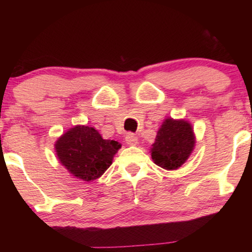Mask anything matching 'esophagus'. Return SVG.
I'll return each instance as SVG.
<instances>
[{
	"mask_svg": "<svg viewBox=\"0 0 252 252\" xmlns=\"http://www.w3.org/2000/svg\"><path fill=\"white\" fill-rule=\"evenodd\" d=\"M125 141H126V143L128 144V146H136V144L139 143V140H137V137L132 133L127 134Z\"/></svg>",
	"mask_w": 252,
	"mask_h": 252,
	"instance_id": "1",
	"label": "esophagus"
}]
</instances>
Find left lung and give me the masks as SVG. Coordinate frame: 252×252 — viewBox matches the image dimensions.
Masks as SVG:
<instances>
[{
	"label": "left lung",
	"instance_id": "8db88e82",
	"mask_svg": "<svg viewBox=\"0 0 252 252\" xmlns=\"http://www.w3.org/2000/svg\"><path fill=\"white\" fill-rule=\"evenodd\" d=\"M195 143L196 136L190 123L185 119L166 118L151 144V158L164 170H178L187 161Z\"/></svg>",
	"mask_w": 252,
	"mask_h": 252
}]
</instances>
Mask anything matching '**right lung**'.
Here are the masks:
<instances>
[{
	"label": "right lung",
	"instance_id": "1",
	"mask_svg": "<svg viewBox=\"0 0 252 252\" xmlns=\"http://www.w3.org/2000/svg\"><path fill=\"white\" fill-rule=\"evenodd\" d=\"M122 148L115 140H104L94 127L77 125L55 142L60 163L74 178L82 181L98 179L112 164Z\"/></svg>",
	"mask_w": 252,
	"mask_h": 252
}]
</instances>
